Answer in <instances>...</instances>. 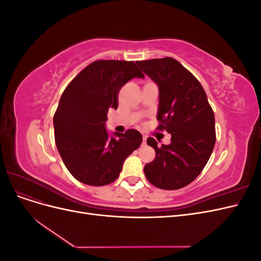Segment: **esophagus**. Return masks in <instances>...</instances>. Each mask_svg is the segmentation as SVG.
I'll list each match as a JSON object with an SVG mask.
<instances>
[{
	"label": "esophagus",
	"instance_id": "obj_1",
	"mask_svg": "<svg viewBox=\"0 0 261 261\" xmlns=\"http://www.w3.org/2000/svg\"><path fill=\"white\" fill-rule=\"evenodd\" d=\"M146 140H147V138L144 136V137H143V144H144V145H146Z\"/></svg>",
	"mask_w": 261,
	"mask_h": 261
}]
</instances>
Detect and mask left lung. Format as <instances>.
Listing matches in <instances>:
<instances>
[{
	"mask_svg": "<svg viewBox=\"0 0 261 261\" xmlns=\"http://www.w3.org/2000/svg\"><path fill=\"white\" fill-rule=\"evenodd\" d=\"M137 64L159 87V129L171 134V144H147L155 151L146 164L147 179L160 189H179L198 176L216 144L215 114L198 80L172 58L138 61Z\"/></svg>",
	"mask_w": 261,
	"mask_h": 261,
	"instance_id": "8db88e82",
	"label": "left lung"
}]
</instances>
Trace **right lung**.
<instances>
[{"instance_id":"add662e5","label":"right lung","mask_w":261,"mask_h":261,"mask_svg":"<svg viewBox=\"0 0 261 261\" xmlns=\"http://www.w3.org/2000/svg\"><path fill=\"white\" fill-rule=\"evenodd\" d=\"M135 77L144 74L132 61H94L62 93L53 117L55 144L70 174L84 184H111L143 141L136 129L113 136L106 129L109 109H117L118 92Z\"/></svg>"}]
</instances>
